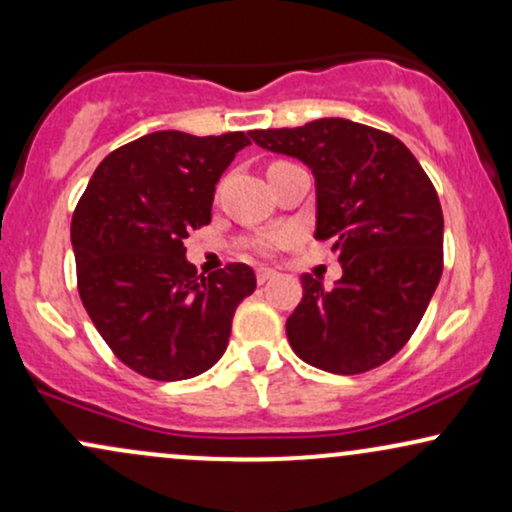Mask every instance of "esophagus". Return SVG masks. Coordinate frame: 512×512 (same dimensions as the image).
Wrapping results in <instances>:
<instances>
[{"label":"esophagus","instance_id":"34e87169","mask_svg":"<svg viewBox=\"0 0 512 512\" xmlns=\"http://www.w3.org/2000/svg\"><path fill=\"white\" fill-rule=\"evenodd\" d=\"M276 272L269 267H257V284H267L269 279H274Z\"/></svg>","mask_w":512,"mask_h":512}]
</instances>
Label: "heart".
Instances as JSON below:
<instances>
[{
  "label": "heart",
  "instance_id": "obj_1",
  "mask_svg": "<svg viewBox=\"0 0 512 512\" xmlns=\"http://www.w3.org/2000/svg\"><path fill=\"white\" fill-rule=\"evenodd\" d=\"M284 243H286L284 233H260V236L250 240V248L260 252V255H272V252L279 250Z\"/></svg>",
  "mask_w": 512,
  "mask_h": 512
}]
</instances>
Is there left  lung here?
Wrapping results in <instances>:
<instances>
[{
	"label": "left lung",
	"mask_w": 512,
	"mask_h": 512,
	"mask_svg": "<svg viewBox=\"0 0 512 512\" xmlns=\"http://www.w3.org/2000/svg\"><path fill=\"white\" fill-rule=\"evenodd\" d=\"M257 146L303 161L315 175V238H332L342 279L325 289L303 274L286 320L291 349L337 375L383 366L419 327L443 274V209L414 154L392 134L322 117L255 129Z\"/></svg>",
	"instance_id": "8db88e82"
}]
</instances>
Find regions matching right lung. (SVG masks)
Here are the masks:
<instances>
[{
    "label": "right lung",
    "mask_w": 512,
    "mask_h": 512,
    "mask_svg": "<svg viewBox=\"0 0 512 512\" xmlns=\"http://www.w3.org/2000/svg\"><path fill=\"white\" fill-rule=\"evenodd\" d=\"M250 137L146 134L105 156L76 204L81 303L113 354L144 378L170 383L209 370L238 303L255 291L248 264L202 276L182 245L211 221L216 182Z\"/></svg>",
    "instance_id": "obj_1"
}]
</instances>
